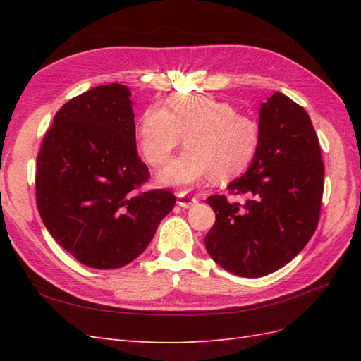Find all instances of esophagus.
<instances>
[{
  "instance_id": "1",
  "label": "esophagus",
  "mask_w": 361,
  "mask_h": 361,
  "mask_svg": "<svg viewBox=\"0 0 361 361\" xmlns=\"http://www.w3.org/2000/svg\"><path fill=\"white\" fill-rule=\"evenodd\" d=\"M197 202H198L197 197H190L186 192L176 194V203H178L181 208H190V206L195 204Z\"/></svg>"
}]
</instances>
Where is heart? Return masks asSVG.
Masks as SVG:
<instances>
[{"instance_id": "1", "label": "heart", "mask_w": 361, "mask_h": 361, "mask_svg": "<svg viewBox=\"0 0 361 361\" xmlns=\"http://www.w3.org/2000/svg\"><path fill=\"white\" fill-rule=\"evenodd\" d=\"M183 137L186 150L157 173L161 186L186 189L212 175H240L256 157L260 127L231 102L208 94L173 96L166 109L150 105L137 119V147L150 166L166 163Z\"/></svg>"}]
</instances>
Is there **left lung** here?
<instances>
[{
	"mask_svg": "<svg viewBox=\"0 0 361 361\" xmlns=\"http://www.w3.org/2000/svg\"><path fill=\"white\" fill-rule=\"evenodd\" d=\"M260 144L248 171L228 185L231 195L206 198L216 224L204 237L209 256L242 278H260L288 264L315 233L324 163L315 128L301 105L276 93L260 105Z\"/></svg>",
	"mask_w": 361,
	"mask_h": 361,
	"instance_id": "obj_1",
	"label": "left lung"
}]
</instances>
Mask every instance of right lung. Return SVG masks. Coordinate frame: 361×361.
<instances>
[{
	"label": "right lung",
	"instance_id": "right-lung-1",
	"mask_svg": "<svg viewBox=\"0 0 361 361\" xmlns=\"http://www.w3.org/2000/svg\"><path fill=\"white\" fill-rule=\"evenodd\" d=\"M133 119L126 85L91 88L56 113L37 155L35 198L46 229L97 270L135 260L175 206L171 190H141L150 172L137 157Z\"/></svg>",
	"mask_w": 361,
	"mask_h": 361
}]
</instances>
